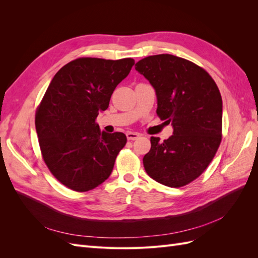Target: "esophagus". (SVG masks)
I'll list each match as a JSON object with an SVG mask.
<instances>
[{"instance_id":"34e87169","label":"esophagus","mask_w":258,"mask_h":258,"mask_svg":"<svg viewBox=\"0 0 258 258\" xmlns=\"http://www.w3.org/2000/svg\"><path fill=\"white\" fill-rule=\"evenodd\" d=\"M140 134L138 132H127V139L131 140V141H134V140H137L138 138H140Z\"/></svg>"}]
</instances>
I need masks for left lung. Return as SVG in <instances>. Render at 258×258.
<instances>
[{
  "label": "left lung",
  "mask_w": 258,
  "mask_h": 258,
  "mask_svg": "<svg viewBox=\"0 0 258 258\" xmlns=\"http://www.w3.org/2000/svg\"><path fill=\"white\" fill-rule=\"evenodd\" d=\"M136 70L155 89L157 115L173 127L163 142L151 138L143 158L146 173L169 187L187 185L207 169L221 144V92L204 69L173 54L146 57Z\"/></svg>",
  "instance_id": "8db88e82"
}]
</instances>
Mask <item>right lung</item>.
<instances>
[{
    "instance_id": "1",
    "label": "right lung",
    "mask_w": 258,
    "mask_h": 258,
    "mask_svg": "<svg viewBox=\"0 0 258 258\" xmlns=\"http://www.w3.org/2000/svg\"><path fill=\"white\" fill-rule=\"evenodd\" d=\"M135 60L79 58L53 76L35 114L43 159L58 181L75 191L96 188L111 175L126 145L122 132H101L96 122Z\"/></svg>"
}]
</instances>
